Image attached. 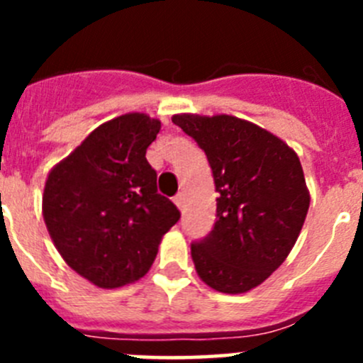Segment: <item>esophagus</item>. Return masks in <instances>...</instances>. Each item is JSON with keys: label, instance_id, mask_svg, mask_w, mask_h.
Here are the masks:
<instances>
[{"label": "esophagus", "instance_id": "1", "mask_svg": "<svg viewBox=\"0 0 363 363\" xmlns=\"http://www.w3.org/2000/svg\"><path fill=\"white\" fill-rule=\"evenodd\" d=\"M174 203L178 205V209H182V207H184V194H182V192H178V194L174 196Z\"/></svg>", "mask_w": 363, "mask_h": 363}]
</instances>
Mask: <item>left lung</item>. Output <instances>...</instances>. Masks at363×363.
Listing matches in <instances>:
<instances>
[{
	"label": "left lung",
	"mask_w": 363,
	"mask_h": 363,
	"mask_svg": "<svg viewBox=\"0 0 363 363\" xmlns=\"http://www.w3.org/2000/svg\"><path fill=\"white\" fill-rule=\"evenodd\" d=\"M172 121L205 152L218 192L213 230L191 243L198 277L220 293L255 289L284 264L306 221L311 198L300 160L240 118L176 114Z\"/></svg>",
	"instance_id": "8db88e82"
}]
</instances>
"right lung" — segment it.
<instances>
[{
  "instance_id": "right-lung-1",
  "label": "right lung",
  "mask_w": 363,
  "mask_h": 363,
  "mask_svg": "<svg viewBox=\"0 0 363 363\" xmlns=\"http://www.w3.org/2000/svg\"><path fill=\"white\" fill-rule=\"evenodd\" d=\"M160 120L130 112L99 125L49 172L43 218L69 267L104 289L140 280L179 220L158 194L147 147Z\"/></svg>"
}]
</instances>
